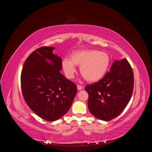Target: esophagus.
<instances>
[{
  "label": "esophagus",
  "mask_w": 152,
  "mask_h": 152,
  "mask_svg": "<svg viewBox=\"0 0 152 152\" xmlns=\"http://www.w3.org/2000/svg\"><path fill=\"white\" fill-rule=\"evenodd\" d=\"M82 87H82L81 85H77V89L79 91L81 90L82 89Z\"/></svg>",
  "instance_id": "esophagus-1"
}]
</instances>
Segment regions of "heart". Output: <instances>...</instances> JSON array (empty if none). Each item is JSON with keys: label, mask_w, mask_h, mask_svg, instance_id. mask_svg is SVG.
Wrapping results in <instances>:
<instances>
[{"label": "heart", "mask_w": 152, "mask_h": 152, "mask_svg": "<svg viewBox=\"0 0 152 152\" xmlns=\"http://www.w3.org/2000/svg\"><path fill=\"white\" fill-rule=\"evenodd\" d=\"M111 63L110 55L97 49H82L73 52L70 59H63L62 66L68 78H73L76 66H80L82 76L88 82L98 81L107 73Z\"/></svg>", "instance_id": "heart-1"}]
</instances>
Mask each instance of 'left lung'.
<instances>
[{"mask_svg":"<svg viewBox=\"0 0 152 152\" xmlns=\"http://www.w3.org/2000/svg\"><path fill=\"white\" fill-rule=\"evenodd\" d=\"M133 88L134 75L129 63L126 59L115 61L102 79L85 87L91 113L104 121L115 118L130 101Z\"/></svg>","mask_w":152,"mask_h":152,"instance_id":"left-lung-1","label":"left lung"}]
</instances>
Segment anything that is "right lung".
<instances>
[{
  "mask_svg": "<svg viewBox=\"0 0 152 152\" xmlns=\"http://www.w3.org/2000/svg\"><path fill=\"white\" fill-rule=\"evenodd\" d=\"M53 47H41L25 60L21 73L23 96L39 117L53 122L66 114L77 93V85L60 73L61 58Z\"/></svg>",
  "mask_w": 152,
  "mask_h": 152,
  "instance_id": "obj_1",
  "label": "right lung"
}]
</instances>
